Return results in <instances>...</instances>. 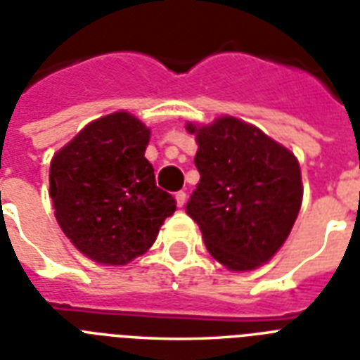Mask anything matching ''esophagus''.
Instances as JSON below:
<instances>
[{
  "instance_id": "34e87169",
  "label": "esophagus",
  "mask_w": 360,
  "mask_h": 360,
  "mask_svg": "<svg viewBox=\"0 0 360 360\" xmlns=\"http://www.w3.org/2000/svg\"><path fill=\"white\" fill-rule=\"evenodd\" d=\"M185 202H186L185 192H177V194H175V203H177V207H183V205H185Z\"/></svg>"
}]
</instances>
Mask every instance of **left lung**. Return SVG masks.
I'll return each mask as SVG.
<instances>
[{"label": "left lung", "instance_id": "8db88e82", "mask_svg": "<svg viewBox=\"0 0 360 360\" xmlns=\"http://www.w3.org/2000/svg\"><path fill=\"white\" fill-rule=\"evenodd\" d=\"M186 130L196 136L200 172L186 213L220 265L236 273L262 267L284 245L301 209L299 160L231 115L211 124L186 123Z\"/></svg>", "mask_w": 360, "mask_h": 360}]
</instances>
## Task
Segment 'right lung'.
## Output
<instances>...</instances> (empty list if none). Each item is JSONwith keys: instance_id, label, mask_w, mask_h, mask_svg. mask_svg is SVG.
Segmentation results:
<instances>
[{"instance_id": "1", "label": "right lung", "mask_w": 360, "mask_h": 360, "mask_svg": "<svg viewBox=\"0 0 360 360\" xmlns=\"http://www.w3.org/2000/svg\"><path fill=\"white\" fill-rule=\"evenodd\" d=\"M151 130L120 110L86 124L50 162L56 220L76 250L120 267L146 254L175 200L155 185Z\"/></svg>"}]
</instances>
